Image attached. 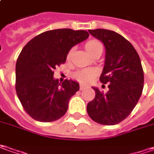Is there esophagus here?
<instances>
[{
	"label": "esophagus",
	"instance_id": "obj_1",
	"mask_svg": "<svg viewBox=\"0 0 154 154\" xmlns=\"http://www.w3.org/2000/svg\"><path fill=\"white\" fill-rule=\"evenodd\" d=\"M83 88H85V85H82V84H81V85H80V89L82 90Z\"/></svg>",
	"mask_w": 154,
	"mask_h": 154
}]
</instances>
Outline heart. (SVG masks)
<instances>
[{"label": "heart", "mask_w": 154, "mask_h": 154, "mask_svg": "<svg viewBox=\"0 0 154 154\" xmlns=\"http://www.w3.org/2000/svg\"><path fill=\"white\" fill-rule=\"evenodd\" d=\"M100 47H102V45H101V43L99 41L91 40L88 41L87 43L85 44V49L87 50V52L89 54H91L94 51L96 50ZM72 51H73V49H71V50L69 51L68 56H70L72 54ZM94 74H95L94 71H93V70H88H88H82V71L78 72L77 73V76L76 77L81 82H88L93 79Z\"/></svg>", "instance_id": "b5f03b06"}]
</instances>
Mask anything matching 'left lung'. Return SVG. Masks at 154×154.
I'll use <instances>...</instances> for the list:
<instances>
[{
  "label": "left lung",
  "instance_id": "left-lung-1",
  "mask_svg": "<svg viewBox=\"0 0 154 154\" xmlns=\"http://www.w3.org/2000/svg\"><path fill=\"white\" fill-rule=\"evenodd\" d=\"M88 32L105 46L100 81L109 83V90L104 94L93 87L95 97L88 104V114L100 125H117L131 113L142 93L144 73L140 57L130 42L115 31L96 29Z\"/></svg>",
  "mask_w": 154,
  "mask_h": 154
}]
</instances>
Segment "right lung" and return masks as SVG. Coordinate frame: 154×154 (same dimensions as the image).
Wrapping results in <instances>:
<instances>
[{"instance_id":"add662e5","label":"right lung","mask_w":154,"mask_h":154,"mask_svg":"<svg viewBox=\"0 0 154 154\" xmlns=\"http://www.w3.org/2000/svg\"><path fill=\"white\" fill-rule=\"evenodd\" d=\"M86 30L58 29L35 36L24 46L16 63V92L24 111L39 122L63 117L69 100L79 90L73 80L59 82L54 71L65 63L72 47L85 41Z\"/></svg>"}]
</instances>
